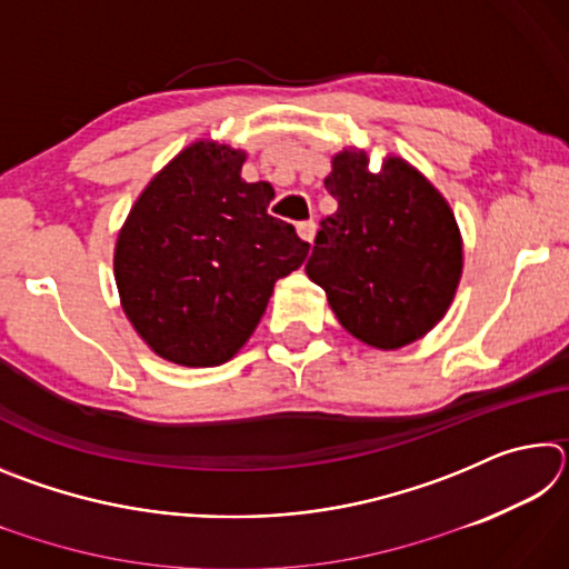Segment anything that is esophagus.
Segmentation results:
<instances>
[{"mask_svg":"<svg viewBox=\"0 0 569 569\" xmlns=\"http://www.w3.org/2000/svg\"><path fill=\"white\" fill-rule=\"evenodd\" d=\"M296 230H298V236H301V240H306V243H313V238H316L313 220H303V223L296 226Z\"/></svg>","mask_w":569,"mask_h":569,"instance_id":"34e87169","label":"esophagus"}]
</instances>
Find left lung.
I'll use <instances>...</instances> for the list:
<instances>
[{
	"instance_id": "1",
	"label": "left lung",
	"mask_w": 569,
	"mask_h": 569,
	"mask_svg": "<svg viewBox=\"0 0 569 569\" xmlns=\"http://www.w3.org/2000/svg\"><path fill=\"white\" fill-rule=\"evenodd\" d=\"M323 182L339 208L316 236L308 278L366 346L393 351L423 339L445 319L465 268L447 198L399 156L373 172L361 148L336 152Z\"/></svg>"
}]
</instances>
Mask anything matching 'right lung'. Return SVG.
<instances>
[{
  "instance_id": "right-lung-1",
  "label": "right lung",
  "mask_w": 569,
  "mask_h": 569,
  "mask_svg": "<svg viewBox=\"0 0 569 569\" xmlns=\"http://www.w3.org/2000/svg\"><path fill=\"white\" fill-rule=\"evenodd\" d=\"M246 150L196 140L156 172L114 243V283L152 353L188 369L233 359L306 240L268 216L271 182L240 178Z\"/></svg>"
}]
</instances>
